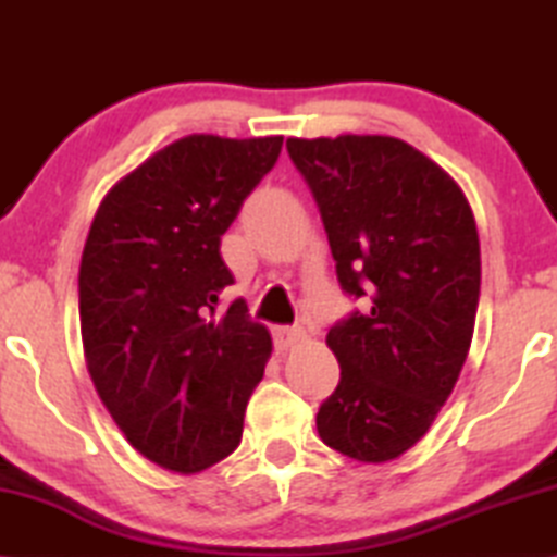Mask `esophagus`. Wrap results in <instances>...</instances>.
<instances>
[{
    "label": "esophagus",
    "mask_w": 557,
    "mask_h": 557,
    "mask_svg": "<svg viewBox=\"0 0 557 557\" xmlns=\"http://www.w3.org/2000/svg\"><path fill=\"white\" fill-rule=\"evenodd\" d=\"M272 336H275V346L277 351H287V348L301 344L307 338V334L301 332V329L297 326H275V332H272Z\"/></svg>",
    "instance_id": "34e87169"
}]
</instances>
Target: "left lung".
Wrapping results in <instances>:
<instances>
[{
  "mask_svg": "<svg viewBox=\"0 0 557 557\" xmlns=\"http://www.w3.org/2000/svg\"><path fill=\"white\" fill-rule=\"evenodd\" d=\"M342 287L369 299L329 329L342 379L317 412L324 445L363 465L398 459L435 422L474 336L482 256L465 191L388 135L289 137Z\"/></svg>",
  "mask_w": 557,
  "mask_h": 557,
  "instance_id": "8db88e82",
  "label": "left lung"
}]
</instances>
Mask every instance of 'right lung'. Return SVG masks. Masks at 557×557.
Masks as SVG:
<instances>
[{"instance_id":"add662e5","label":"right lung","mask_w":557,"mask_h":557,"mask_svg":"<svg viewBox=\"0 0 557 557\" xmlns=\"http://www.w3.org/2000/svg\"><path fill=\"white\" fill-rule=\"evenodd\" d=\"M282 135H188L110 188L81 258V336L92 385L139 455L199 474L240 445L272 354L235 299L221 235L275 166Z\"/></svg>"}]
</instances>
